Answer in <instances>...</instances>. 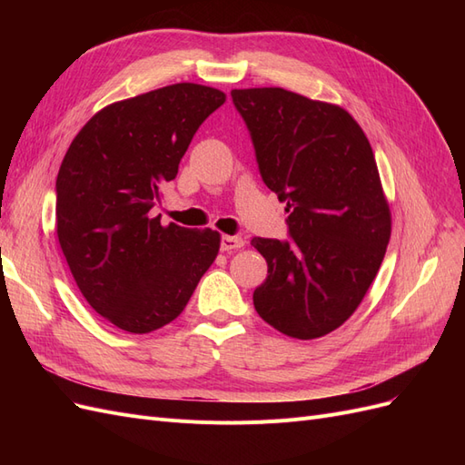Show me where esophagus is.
<instances>
[{"instance_id":"esophagus-1","label":"esophagus","mask_w":465,"mask_h":465,"mask_svg":"<svg viewBox=\"0 0 465 465\" xmlns=\"http://www.w3.org/2000/svg\"><path fill=\"white\" fill-rule=\"evenodd\" d=\"M238 248H244V241L241 236H223L221 238V250L223 252H232V250H238Z\"/></svg>"}]
</instances>
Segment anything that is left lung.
I'll return each mask as SVG.
<instances>
[{
	"label": "left lung",
	"instance_id": "obj_1",
	"mask_svg": "<svg viewBox=\"0 0 465 465\" xmlns=\"http://www.w3.org/2000/svg\"><path fill=\"white\" fill-rule=\"evenodd\" d=\"M231 96L265 186L289 213V241L252 238L267 262L256 312L281 333L316 340L357 311L390 242L391 215L372 147L337 104L281 87Z\"/></svg>",
	"mask_w": 465,
	"mask_h": 465
}]
</instances>
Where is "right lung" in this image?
I'll list each match as a JSON object with an SVG mask.
<instances>
[{"instance_id":"add662e5","label":"right lung","mask_w":465,"mask_h":465,"mask_svg":"<svg viewBox=\"0 0 465 465\" xmlns=\"http://www.w3.org/2000/svg\"><path fill=\"white\" fill-rule=\"evenodd\" d=\"M224 93L176 83L108 104L83 125L55 180V231L83 297L116 328L159 330L184 311L221 234L149 211Z\"/></svg>"}]
</instances>
